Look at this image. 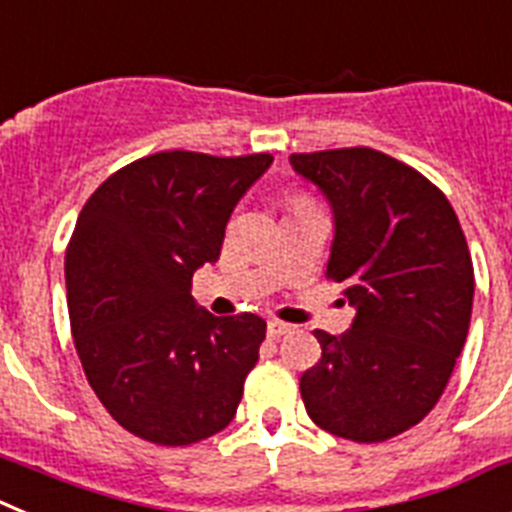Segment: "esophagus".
I'll list each match as a JSON object with an SVG mask.
<instances>
[{"label":"esophagus","instance_id":"esophagus-1","mask_svg":"<svg viewBox=\"0 0 512 512\" xmlns=\"http://www.w3.org/2000/svg\"><path fill=\"white\" fill-rule=\"evenodd\" d=\"M286 332H291V324L281 322V319H270V322H268V335L270 337H281V335H286Z\"/></svg>","mask_w":512,"mask_h":512}]
</instances>
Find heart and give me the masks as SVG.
Instances as JSON below:
<instances>
[{"label": "heart", "mask_w": 512, "mask_h": 512, "mask_svg": "<svg viewBox=\"0 0 512 512\" xmlns=\"http://www.w3.org/2000/svg\"><path fill=\"white\" fill-rule=\"evenodd\" d=\"M296 206H299V203H296Z\"/></svg>", "instance_id": "heart-1"}]
</instances>
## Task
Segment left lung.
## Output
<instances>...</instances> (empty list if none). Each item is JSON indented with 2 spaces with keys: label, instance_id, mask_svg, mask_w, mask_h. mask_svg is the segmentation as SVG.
<instances>
[{
  "label": "left lung",
  "instance_id": "1",
  "mask_svg": "<svg viewBox=\"0 0 512 512\" xmlns=\"http://www.w3.org/2000/svg\"><path fill=\"white\" fill-rule=\"evenodd\" d=\"M332 211L327 278L353 327L317 330L322 361L301 376L306 412L355 443L410 430L441 399L466 342L474 268L446 195L407 164L355 146L291 154Z\"/></svg>",
  "mask_w": 512,
  "mask_h": 512
}]
</instances>
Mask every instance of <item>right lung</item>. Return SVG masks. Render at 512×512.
Here are the masks:
<instances>
[{
  "label": "right lung",
  "instance_id": "obj_1",
  "mask_svg": "<svg viewBox=\"0 0 512 512\" xmlns=\"http://www.w3.org/2000/svg\"><path fill=\"white\" fill-rule=\"evenodd\" d=\"M270 164L162 151L108 177L79 213L64 262L74 345L105 410L144 441L188 446L237 415L265 319L213 317L190 283Z\"/></svg>",
  "mask_w": 512,
  "mask_h": 512
}]
</instances>
